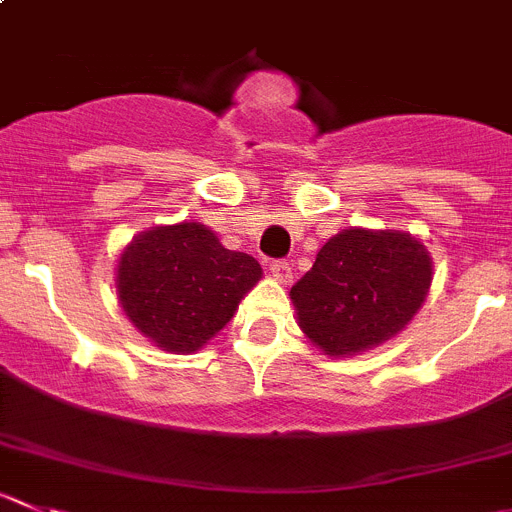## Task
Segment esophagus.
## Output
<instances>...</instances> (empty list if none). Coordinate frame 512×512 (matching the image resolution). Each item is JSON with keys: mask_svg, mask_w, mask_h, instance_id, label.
<instances>
[{"mask_svg": "<svg viewBox=\"0 0 512 512\" xmlns=\"http://www.w3.org/2000/svg\"><path fill=\"white\" fill-rule=\"evenodd\" d=\"M270 275L275 277L277 282H282V285H287V282H290V277H292L290 262H285V260H272V262H270Z\"/></svg>", "mask_w": 512, "mask_h": 512, "instance_id": "1", "label": "esophagus"}]
</instances>
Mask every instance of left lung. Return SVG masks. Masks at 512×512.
Here are the masks:
<instances>
[{
    "label": "left lung",
    "instance_id": "left-lung-1",
    "mask_svg": "<svg viewBox=\"0 0 512 512\" xmlns=\"http://www.w3.org/2000/svg\"><path fill=\"white\" fill-rule=\"evenodd\" d=\"M433 282V260L420 240L398 230L340 232L322 245L292 285L302 332L330 357L360 355L398 335Z\"/></svg>",
    "mask_w": 512,
    "mask_h": 512
}]
</instances>
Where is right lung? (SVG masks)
Here are the masks:
<instances>
[{"label": "right lung", "mask_w": 512, "mask_h": 512, "mask_svg": "<svg viewBox=\"0 0 512 512\" xmlns=\"http://www.w3.org/2000/svg\"><path fill=\"white\" fill-rule=\"evenodd\" d=\"M255 257L222 247L200 222L152 227L124 247L117 297L132 325L167 352H195L257 285Z\"/></svg>", "instance_id": "add662e5"}]
</instances>
